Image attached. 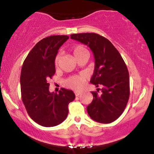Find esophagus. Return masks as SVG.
I'll list each match as a JSON object with an SVG mask.
<instances>
[{"mask_svg":"<svg viewBox=\"0 0 154 154\" xmlns=\"http://www.w3.org/2000/svg\"><path fill=\"white\" fill-rule=\"evenodd\" d=\"M75 94L76 96H79V95L81 94V92H79V91H75Z\"/></svg>","mask_w":154,"mask_h":154,"instance_id":"1","label":"esophagus"}]
</instances>
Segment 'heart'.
Returning a JSON list of instances; mask_svg holds the SVG:
<instances>
[{
	"instance_id": "1",
	"label": "heart",
	"mask_w": 154,
	"mask_h": 154,
	"mask_svg": "<svg viewBox=\"0 0 154 154\" xmlns=\"http://www.w3.org/2000/svg\"><path fill=\"white\" fill-rule=\"evenodd\" d=\"M72 53H73V55L77 60H78L79 58L85 56V55H89L87 49L82 45H77L73 47ZM59 58L60 54H58L55 58L54 63L56 66H58V64H59ZM86 80H87V76L84 74H80V75H76L68 77L63 81V85L66 87L71 88V89L80 90L84 87Z\"/></svg>"
}]
</instances>
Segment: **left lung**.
Here are the masks:
<instances>
[{"instance_id": "1", "label": "left lung", "mask_w": 154, "mask_h": 154, "mask_svg": "<svg viewBox=\"0 0 154 154\" xmlns=\"http://www.w3.org/2000/svg\"><path fill=\"white\" fill-rule=\"evenodd\" d=\"M71 38L93 51L95 69L91 83L102 87L91 92L93 100L87 107L88 114L100 123L115 121L123 113L130 97V77L122 57L108 39L96 33L73 34Z\"/></svg>"}]
</instances>
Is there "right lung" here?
Returning <instances> with one entry per match:
<instances>
[{
  "label": "right lung",
  "instance_id": "add662e5",
  "mask_svg": "<svg viewBox=\"0 0 154 154\" xmlns=\"http://www.w3.org/2000/svg\"><path fill=\"white\" fill-rule=\"evenodd\" d=\"M66 35H52L39 41L23 63L20 76L22 100L30 118L43 127H54L68 115V106L75 95L61 88L59 93L49 92L48 80L56 72L55 58Z\"/></svg>",
  "mask_w": 154,
  "mask_h": 154
}]
</instances>
